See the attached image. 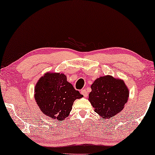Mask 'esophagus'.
Segmentation results:
<instances>
[{"label": "esophagus", "mask_w": 155, "mask_h": 155, "mask_svg": "<svg viewBox=\"0 0 155 155\" xmlns=\"http://www.w3.org/2000/svg\"><path fill=\"white\" fill-rule=\"evenodd\" d=\"M80 93H81V94H82L84 96V97H87L88 95L87 91L86 90V89L81 90V91H80Z\"/></svg>", "instance_id": "obj_1"}]
</instances>
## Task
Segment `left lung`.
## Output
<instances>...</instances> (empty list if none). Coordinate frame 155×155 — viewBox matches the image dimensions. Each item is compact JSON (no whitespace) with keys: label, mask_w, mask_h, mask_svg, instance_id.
Returning a JSON list of instances; mask_svg holds the SVG:
<instances>
[{"label":"left lung","mask_w":155,"mask_h":155,"mask_svg":"<svg viewBox=\"0 0 155 155\" xmlns=\"http://www.w3.org/2000/svg\"><path fill=\"white\" fill-rule=\"evenodd\" d=\"M91 89L88 100L95 112L104 119L118 114L128 101L129 92L125 83L110 75L97 78Z\"/></svg>","instance_id":"obj_1"}]
</instances>
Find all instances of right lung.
<instances>
[{
    "mask_svg": "<svg viewBox=\"0 0 155 155\" xmlns=\"http://www.w3.org/2000/svg\"><path fill=\"white\" fill-rule=\"evenodd\" d=\"M82 97L67 82L63 73H47L38 80L35 87V100L40 110L45 115L56 120L67 117L73 101Z\"/></svg>",
    "mask_w": 155,
    "mask_h": 155,
    "instance_id": "obj_1",
    "label": "right lung"
}]
</instances>
